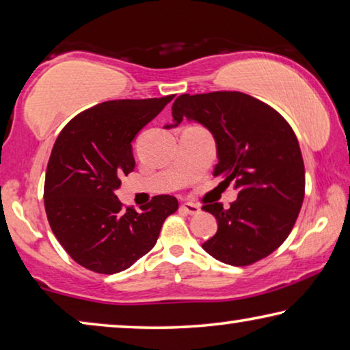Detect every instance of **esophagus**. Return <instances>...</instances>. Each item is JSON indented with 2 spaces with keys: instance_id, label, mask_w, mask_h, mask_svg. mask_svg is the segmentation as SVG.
I'll use <instances>...</instances> for the list:
<instances>
[{
  "instance_id": "34e87169",
  "label": "esophagus",
  "mask_w": 350,
  "mask_h": 350,
  "mask_svg": "<svg viewBox=\"0 0 350 350\" xmlns=\"http://www.w3.org/2000/svg\"><path fill=\"white\" fill-rule=\"evenodd\" d=\"M180 208L188 215H198L199 212H201V207H199V205H196V204H193V202H184L180 205Z\"/></svg>"
}]
</instances>
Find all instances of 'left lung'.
I'll return each mask as SVG.
<instances>
[{
  "label": "left lung",
  "mask_w": 350,
  "mask_h": 350,
  "mask_svg": "<svg viewBox=\"0 0 350 350\" xmlns=\"http://www.w3.org/2000/svg\"><path fill=\"white\" fill-rule=\"evenodd\" d=\"M196 121L216 143L215 177L234 185L235 202L204 204L218 221V232L202 245L213 258L246 266L274 252L286 240L301 212L305 170L297 138L284 116L241 92L180 95L173 124Z\"/></svg>",
  "instance_id": "left-lung-1"
}]
</instances>
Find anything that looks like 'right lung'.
I'll use <instances>...</instances> for the list:
<instances>
[{
  "label": "right lung",
  "mask_w": 350,
  "mask_h": 350,
  "mask_svg": "<svg viewBox=\"0 0 350 350\" xmlns=\"http://www.w3.org/2000/svg\"><path fill=\"white\" fill-rule=\"evenodd\" d=\"M174 95L115 99L76 115L55 140L45 177L49 226L70 257L84 268L115 274L134 265L157 241L179 204L160 195L142 212L116 198L120 177L135 168L132 142Z\"/></svg>",
  "instance_id": "right-lung-1"
}]
</instances>
